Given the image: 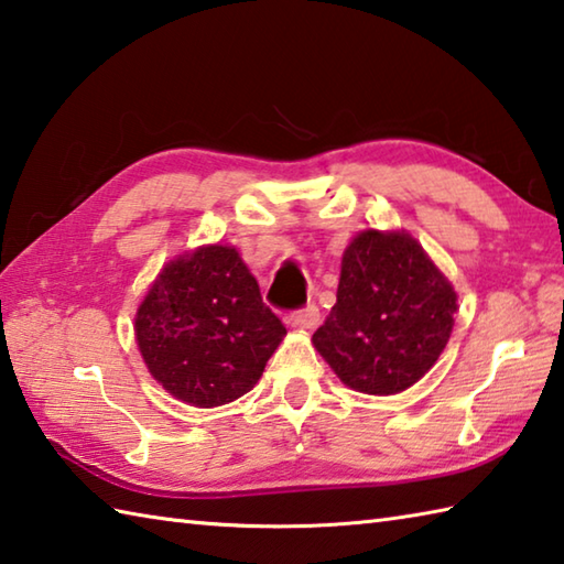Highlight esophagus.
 I'll use <instances>...</instances> for the list:
<instances>
[{"label": "esophagus", "mask_w": 564, "mask_h": 564, "mask_svg": "<svg viewBox=\"0 0 564 564\" xmlns=\"http://www.w3.org/2000/svg\"><path fill=\"white\" fill-rule=\"evenodd\" d=\"M318 306L316 304H310L306 306V310H300V312H294L292 316H290V324L294 326V328H314L316 324H318Z\"/></svg>", "instance_id": "1"}]
</instances>
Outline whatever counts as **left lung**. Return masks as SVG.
I'll use <instances>...</instances> for the list:
<instances>
[{
    "mask_svg": "<svg viewBox=\"0 0 564 564\" xmlns=\"http://www.w3.org/2000/svg\"><path fill=\"white\" fill-rule=\"evenodd\" d=\"M454 312V286L420 242L370 228L348 242L336 304L312 341L350 390L395 395L437 364Z\"/></svg>",
    "mask_w": 564,
    "mask_h": 564,
    "instance_id": "1",
    "label": "left lung"
}]
</instances>
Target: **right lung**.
Masks as SVG:
<instances>
[{
    "mask_svg": "<svg viewBox=\"0 0 564 564\" xmlns=\"http://www.w3.org/2000/svg\"><path fill=\"white\" fill-rule=\"evenodd\" d=\"M284 334L232 246H204L166 262L134 316L150 373L194 408L246 395Z\"/></svg>",
    "mask_w": 564,
    "mask_h": 564,
    "instance_id": "1",
    "label": "right lung"
}]
</instances>
